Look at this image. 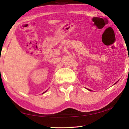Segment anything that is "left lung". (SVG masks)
<instances>
[{"label":"left lung","instance_id":"8db88e82","mask_svg":"<svg viewBox=\"0 0 129 129\" xmlns=\"http://www.w3.org/2000/svg\"><path fill=\"white\" fill-rule=\"evenodd\" d=\"M88 90H89V89H88Z\"/></svg>","mask_w":129,"mask_h":129}]
</instances>
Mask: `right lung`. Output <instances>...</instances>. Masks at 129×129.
Returning a JSON list of instances; mask_svg holds the SVG:
<instances>
[{"label":"right lung","mask_w":129,"mask_h":129,"mask_svg":"<svg viewBox=\"0 0 129 129\" xmlns=\"http://www.w3.org/2000/svg\"><path fill=\"white\" fill-rule=\"evenodd\" d=\"M45 92H46V91H45V92H43V93H45Z\"/></svg>","instance_id":"right-lung-1"}]
</instances>
